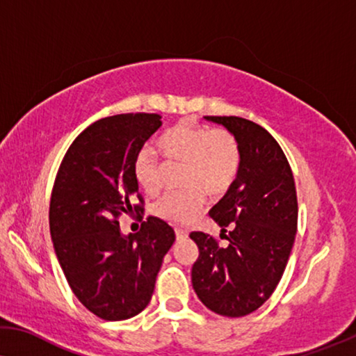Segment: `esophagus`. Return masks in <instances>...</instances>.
<instances>
[{"label": "esophagus", "mask_w": 356, "mask_h": 356, "mask_svg": "<svg viewBox=\"0 0 356 356\" xmlns=\"http://www.w3.org/2000/svg\"><path fill=\"white\" fill-rule=\"evenodd\" d=\"M188 232L185 229H180V227H176V237L177 240H184L185 237H187Z\"/></svg>", "instance_id": "34e87169"}]
</instances>
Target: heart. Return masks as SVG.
<instances>
[{
  "mask_svg": "<svg viewBox=\"0 0 356 356\" xmlns=\"http://www.w3.org/2000/svg\"><path fill=\"white\" fill-rule=\"evenodd\" d=\"M156 147L169 163H184L180 184L188 187L166 193L154 204V214L172 224H187L202 211L204 193L221 197L237 179L242 149L227 129H209L197 119H182L158 138ZM134 177L147 193L161 187V161L152 148H140L132 163Z\"/></svg>",
  "mask_w": 356,
  "mask_h": 356,
  "instance_id": "b5f03b06",
  "label": "heart"
}]
</instances>
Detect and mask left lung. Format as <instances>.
Returning a JSON list of instances; mask_svg holds the SVG:
<instances>
[{
    "label": "left lung",
    "mask_w": 356,
    "mask_h": 356,
    "mask_svg": "<svg viewBox=\"0 0 356 356\" xmlns=\"http://www.w3.org/2000/svg\"><path fill=\"white\" fill-rule=\"evenodd\" d=\"M207 119L238 138L242 161L232 187L209 211L227 245L190 234L200 250L192 284L204 307L238 318L261 307L282 277L297 232V190L287 158L266 129L237 116Z\"/></svg>",
    "instance_id": "1"
}]
</instances>
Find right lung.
I'll use <instances>...</instances> for the list:
<instances>
[{
    "mask_svg": "<svg viewBox=\"0 0 356 356\" xmlns=\"http://www.w3.org/2000/svg\"><path fill=\"white\" fill-rule=\"evenodd\" d=\"M159 127L161 116L154 113L99 119L77 135L54 179L49 232L58 261L79 302L106 321L147 308L164 254L176 240L174 229L153 216L127 237L119 227L124 214L143 219L132 163Z\"/></svg>",
    "mask_w": 356,
    "mask_h": 356,
    "instance_id": "right-lung-1",
    "label": "right lung"
}]
</instances>
